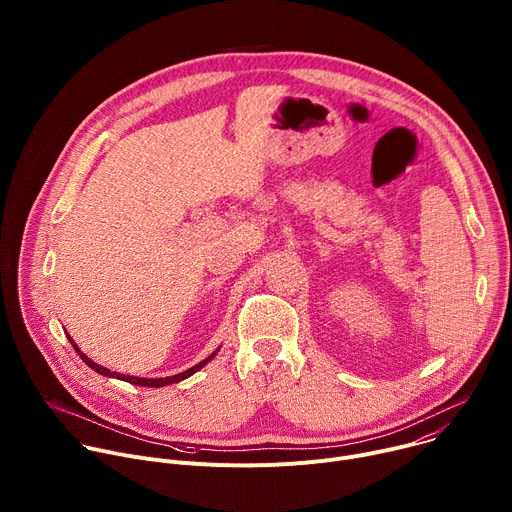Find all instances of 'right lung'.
<instances>
[{"label": "right lung", "mask_w": 512, "mask_h": 512, "mask_svg": "<svg viewBox=\"0 0 512 512\" xmlns=\"http://www.w3.org/2000/svg\"><path fill=\"white\" fill-rule=\"evenodd\" d=\"M68 340H70V336H68ZM70 344L75 346V350L79 352V356L89 364V367L93 369V371H97V373H101V375H105V377H115V379H121V381H127V383H131V385H139V387H164V385H170V383H178V381H182V379H188L190 375H194L196 371H200L204 364L216 354V352H212L208 358H204L202 362H198L196 367H192V369H188V371H184V373H180V375H174V377H166V379H137V377H125V375H119V373H111L109 369H103V367H99L97 362H93L89 356H85L81 350H79V346L70 340Z\"/></svg>", "instance_id": "obj_1"}]
</instances>
